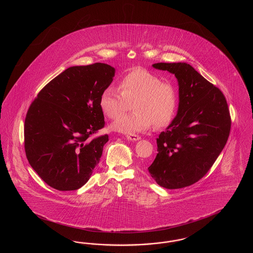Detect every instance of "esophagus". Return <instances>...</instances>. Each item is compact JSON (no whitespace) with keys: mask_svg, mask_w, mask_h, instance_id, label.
Returning a JSON list of instances; mask_svg holds the SVG:
<instances>
[{"mask_svg":"<svg viewBox=\"0 0 253 253\" xmlns=\"http://www.w3.org/2000/svg\"><path fill=\"white\" fill-rule=\"evenodd\" d=\"M126 138L128 140H131V141H137V140L140 139V136L136 135V134H127Z\"/></svg>","mask_w":253,"mask_h":253,"instance_id":"34e87169","label":"esophagus"}]
</instances>
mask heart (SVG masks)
<instances>
[{
  "instance_id": "1",
  "label": "heart",
  "mask_w": 253,
  "mask_h": 253,
  "mask_svg": "<svg viewBox=\"0 0 253 253\" xmlns=\"http://www.w3.org/2000/svg\"><path fill=\"white\" fill-rule=\"evenodd\" d=\"M120 89L108 86L99 98L101 111L110 119L120 117L133 101L134 112L115 121L113 130L131 134L146 131L152 124L163 127L172 120L178 102L177 90L159 76L135 68L121 79Z\"/></svg>"
}]
</instances>
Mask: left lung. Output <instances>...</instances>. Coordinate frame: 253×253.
<instances>
[{"label":"left lung","instance_id":"8db88e82","mask_svg":"<svg viewBox=\"0 0 253 253\" xmlns=\"http://www.w3.org/2000/svg\"><path fill=\"white\" fill-rule=\"evenodd\" d=\"M178 83V109L166 131L157 139V155L148 168L157 184L181 189L201 179L224 149L230 116L223 93L186 62H159Z\"/></svg>","mask_w":253,"mask_h":253}]
</instances>
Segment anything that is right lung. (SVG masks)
<instances>
[{
    "instance_id": "right-lung-1",
    "label": "right lung",
    "mask_w": 253,
    "mask_h": 253,
    "mask_svg": "<svg viewBox=\"0 0 253 253\" xmlns=\"http://www.w3.org/2000/svg\"><path fill=\"white\" fill-rule=\"evenodd\" d=\"M115 72L100 62L69 67L42 89L28 109L25 155L50 187L75 191L91 177L109 137L89 136L104 126L99 98Z\"/></svg>"
}]
</instances>
